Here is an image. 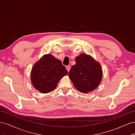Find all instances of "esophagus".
<instances>
[{"mask_svg": "<svg viewBox=\"0 0 135 135\" xmlns=\"http://www.w3.org/2000/svg\"><path fill=\"white\" fill-rule=\"evenodd\" d=\"M66 69H67V70L68 71H70V65H68V66H66Z\"/></svg>", "mask_w": 135, "mask_h": 135, "instance_id": "esophagus-1", "label": "esophagus"}]
</instances>
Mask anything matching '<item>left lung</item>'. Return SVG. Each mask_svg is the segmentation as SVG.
I'll return each mask as SVG.
<instances>
[{
  "mask_svg": "<svg viewBox=\"0 0 135 135\" xmlns=\"http://www.w3.org/2000/svg\"><path fill=\"white\" fill-rule=\"evenodd\" d=\"M69 77L77 90L87 93L99 86L103 70L100 64L91 56L81 54L75 57V65L71 67Z\"/></svg>",
  "mask_w": 135,
  "mask_h": 135,
  "instance_id": "1",
  "label": "left lung"
}]
</instances>
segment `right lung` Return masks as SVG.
I'll use <instances>...</instances> for the list:
<instances>
[{
    "instance_id": "obj_1",
    "label": "right lung",
    "mask_w": 135,
    "mask_h": 135,
    "mask_svg": "<svg viewBox=\"0 0 135 135\" xmlns=\"http://www.w3.org/2000/svg\"><path fill=\"white\" fill-rule=\"evenodd\" d=\"M68 73L61 61L48 54L42 56L33 65L30 79L36 90L47 93L54 91L60 80Z\"/></svg>"
}]
</instances>
